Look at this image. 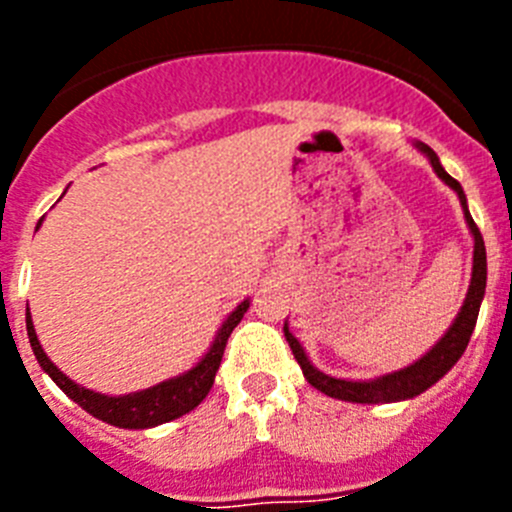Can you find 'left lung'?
Returning a JSON list of instances; mask_svg holds the SVG:
<instances>
[{
  "instance_id": "8db88e82",
  "label": "left lung",
  "mask_w": 512,
  "mask_h": 512,
  "mask_svg": "<svg viewBox=\"0 0 512 512\" xmlns=\"http://www.w3.org/2000/svg\"><path fill=\"white\" fill-rule=\"evenodd\" d=\"M415 148L420 153L428 156L433 171L438 174L441 182L449 184L456 194H459L461 210H464V217H467V225L474 235V264H472V282H469L467 289V300L461 305L459 315L454 318L451 328L443 333L441 341L428 351L425 356H420L415 364L405 366V369H397L392 374H382V377L374 379H361V382H354V379H336L330 374H323L320 369L312 366V361L307 359L305 348L300 346L292 333H289V325L284 323V338H287L292 354H295L297 364L302 366V374H305L307 382L315 387V390L325 392L328 397H336V400L346 402H361V405H379V402H400V400H413L420 392H425L428 387L438 382L443 374L449 372L451 366L461 359L464 348H467L469 338H472V330L477 325L479 305H482V297H485L487 287V253H485V241H482V233L474 225L472 215H469L467 207V194L461 189V184L456 182L454 176L446 174V169L438 161L436 151L431 146H425L420 140H415Z\"/></svg>"
}]
</instances>
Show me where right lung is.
<instances>
[{
  "label": "right lung",
  "mask_w": 512,
  "mask_h": 512,
  "mask_svg": "<svg viewBox=\"0 0 512 512\" xmlns=\"http://www.w3.org/2000/svg\"><path fill=\"white\" fill-rule=\"evenodd\" d=\"M40 223H43V220H40ZM248 305H251V302L243 300L241 305L230 312L228 318H225V323L220 325V330H217L212 346L207 348V354L202 356L189 372L166 379V382L161 384H153L148 390L130 392V395L117 397L87 390V387H81L74 379L66 377V374L45 356L43 346H40L38 341V333H35L30 312H27V338H30V346H33V354L35 359H38L40 369H43V372L71 397V400L79 402V408H84L89 415L104 420V423L117 425V428H153V425L182 418V415H187L189 410H194L202 400H205L212 382H215L220 361H223L225 343H228L235 325L243 320V312L248 310Z\"/></svg>",
  "instance_id": "right-lung-1"
}]
</instances>
